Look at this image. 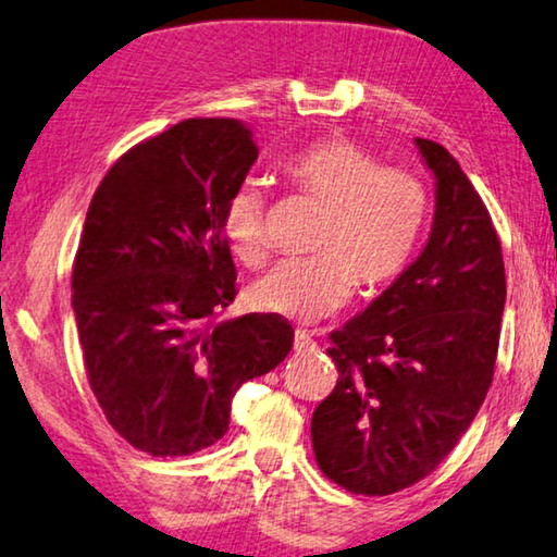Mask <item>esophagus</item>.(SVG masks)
<instances>
[{
	"label": "esophagus",
	"mask_w": 557,
	"mask_h": 557,
	"mask_svg": "<svg viewBox=\"0 0 557 557\" xmlns=\"http://www.w3.org/2000/svg\"><path fill=\"white\" fill-rule=\"evenodd\" d=\"M314 347H317V342L310 337V334L302 332V330L295 332V351H297V355H299V351H312Z\"/></svg>",
	"instance_id": "esophagus-1"
}]
</instances>
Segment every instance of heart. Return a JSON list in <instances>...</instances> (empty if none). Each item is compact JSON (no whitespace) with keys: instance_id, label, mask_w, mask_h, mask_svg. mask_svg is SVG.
Returning <instances> with one entry per match:
<instances>
[{"instance_id":"obj_1","label":"heart","mask_w":557,"mask_h":557,"mask_svg":"<svg viewBox=\"0 0 557 557\" xmlns=\"http://www.w3.org/2000/svg\"><path fill=\"white\" fill-rule=\"evenodd\" d=\"M277 178L322 208L310 247L317 258L282 262L255 282L247 302L258 312L312 324L347 305L355 285L376 295L406 270L426 231V183L404 168H382L349 138L312 140L280 163ZM223 235L247 268L268 260L264 200L255 185L227 198Z\"/></svg>"}]
</instances>
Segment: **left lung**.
<instances>
[{
    "label": "left lung",
    "mask_w": 557,
    "mask_h": 557,
    "mask_svg": "<svg viewBox=\"0 0 557 557\" xmlns=\"http://www.w3.org/2000/svg\"><path fill=\"white\" fill-rule=\"evenodd\" d=\"M436 178L423 250L332 332L337 386L312 413L326 479L364 496L409 488L454 451L493 382L506 270L488 210L456 158L417 138Z\"/></svg>",
    "instance_id": "left-lung-1"
}]
</instances>
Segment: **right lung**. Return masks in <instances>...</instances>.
<instances>
[{
	"label": "right lung",
	"mask_w": 557,
	"mask_h": 557,
	"mask_svg": "<svg viewBox=\"0 0 557 557\" xmlns=\"http://www.w3.org/2000/svg\"><path fill=\"white\" fill-rule=\"evenodd\" d=\"M258 161L233 119H188L123 153L88 206L72 307L94 396L151 456L213 446L245 382L295 332L275 314L218 317L235 299L223 208Z\"/></svg>",
	"instance_id": "obj_1"
}]
</instances>
